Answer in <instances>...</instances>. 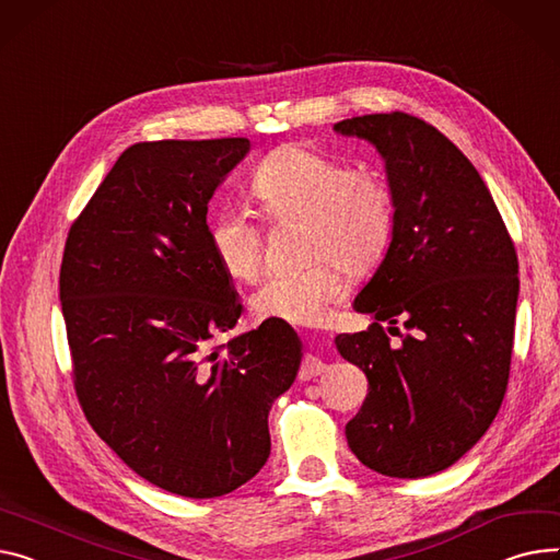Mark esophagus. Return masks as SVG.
I'll list each match as a JSON object with an SVG mask.
<instances>
[{"label": "esophagus", "instance_id": "obj_1", "mask_svg": "<svg viewBox=\"0 0 560 560\" xmlns=\"http://www.w3.org/2000/svg\"><path fill=\"white\" fill-rule=\"evenodd\" d=\"M324 369H326V364H324V362H322L317 355H306V360L302 362L300 378H302V381H311V378L319 376Z\"/></svg>", "mask_w": 560, "mask_h": 560}]
</instances>
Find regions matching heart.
I'll use <instances>...</instances> for the list:
<instances>
[{
  "instance_id": "heart-1",
  "label": "heart",
  "mask_w": 560,
  "mask_h": 560,
  "mask_svg": "<svg viewBox=\"0 0 560 560\" xmlns=\"http://www.w3.org/2000/svg\"><path fill=\"white\" fill-rule=\"evenodd\" d=\"M249 189L275 220H302V266L270 272L252 294L258 317L317 324L347 292V275L364 270L383 252L394 220L385 182L304 143L277 148L256 166ZM209 245L232 279L249 281L264 260V232L238 207H222L209 220Z\"/></svg>"
}]
</instances>
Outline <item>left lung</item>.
<instances>
[{"mask_svg":"<svg viewBox=\"0 0 560 560\" xmlns=\"http://www.w3.org/2000/svg\"><path fill=\"white\" fill-rule=\"evenodd\" d=\"M332 130L376 148L394 207L385 258L353 300L374 324L335 338L369 381L347 441L371 470L428 477L459 462L502 405L520 290L515 247L477 168L430 124L392 112ZM389 334L401 342L389 346Z\"/></svg>","mask_w":560,"mask_h":560,"instance_id":"left-lung-1","label":"left lung"}]
</instances>
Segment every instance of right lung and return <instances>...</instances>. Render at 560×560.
I'll use <instances>...</instances> for the list:
<instances>
[{"mask_svg":"<svg viewBox=\"0 0 560 560\" xmlns=\"http://www.w3.org/2000/svg\"><path fill=\"white\" fill-rule=\"evenodd\" d=\"M247 153L243 137L130 145L62 254V317L90 425L139 477L194 500L264 468L268 415L304 355L300 335L272 317L211 347L243 306L211 252L207 205Z\"/></svg>","mask_w":560,"mask_h":560,"instance_id":"right-lung-1","label":"right lung"}]
</instances>
